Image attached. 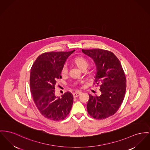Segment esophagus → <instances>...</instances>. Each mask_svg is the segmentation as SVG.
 Returning a JSON list of instances; mask_svg holds the SVG:
<instances>
[{
  "label": "esophagus",
  "mask_w": 150,
  "mask_h": 150,
  "mask_svg": "<svg viewBox=\"0 0 150 150\" xmlns=\"http://www.w3.org/2000/svg\"><path fill=\"white\" fill-rule=\"evenodd\" d=\"M81 92L77 91V92H76V93H73V97H74V98H76V97H79V96H80V94H81Z\"/></svg>",
  "instance_id": "esophagus-1"
}]
</instances>
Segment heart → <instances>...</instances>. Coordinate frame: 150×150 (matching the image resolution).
Instances as JSON below:
<instances>
[{
    "label": "heart",
    "instance_id": "b5f03b06",
    "mask_svg": "<svg viewBox=\"0 0 150 150\" xmlns=\"http://www.w3.org/2000/svg\"><path fill=\"white\" fill-rule=\"evenodd\" d=\"M74 63L81 69L86 68L89 65V62L85 57L82 56H77L74 59ZM68 66L67 63L63 64L61 69V74L62 76H65L68 74Z\"/></svg>",
    "mask_w": 150,
    "mask_h": 150
}]
</instances>
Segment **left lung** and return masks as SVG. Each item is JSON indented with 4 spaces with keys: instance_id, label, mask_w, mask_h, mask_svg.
<instances>
[{
    "instance_id": "1",
    "label": "left lung",
    "mask_w": 150,
    "mask_h": 150,
    "mask_svg": "<svg viewBox=\"0 0 150 150\" xmlns=\"http://www.w3.org/2000/svg\"><path fill=\"white\" fill-rule=\"evenodd\" d=\"M97 67L94 84L100 86V96L89 94L87 110L90 116L103 120L113 115L121 106L126 93V79L119 59L109 50H82Z\"/></svg>"
}]
</instances>
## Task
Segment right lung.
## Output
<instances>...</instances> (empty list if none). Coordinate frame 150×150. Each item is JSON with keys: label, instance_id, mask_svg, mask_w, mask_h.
Wrapping results in <instances>:
<instances>
[{"label": "right lung", "instance_id": "add662e5", "mask_svg": "<svg viewBox=\"0 0 150 150\" xmlns=\"http://www.w3.org/2000/svg\"><path fill=\"white\" fill-rule=\"evenodd\" d=\"M74 50L44 53L36 59L30 70V93L33 101L44 117L59 121L70 112L73 96L65 93L61 98L55 95V85L61 79V69L67 59Z\"/></svg>", "mask_w": 150, "mask_h": 150}]
</instances>
